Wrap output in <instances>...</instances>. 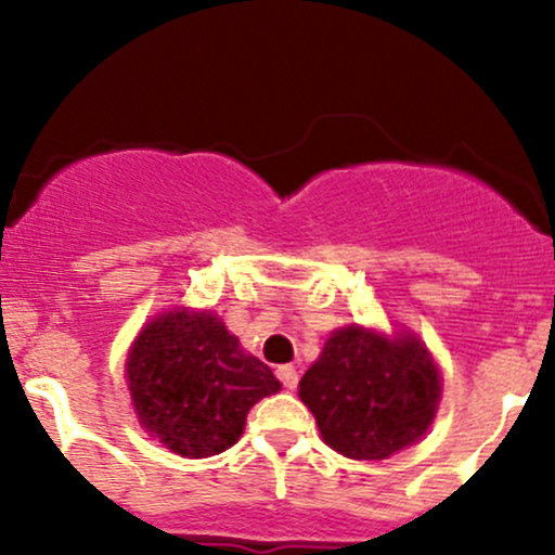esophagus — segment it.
Returning <instances> with one entry per match:
<instances>
[{
    "mask_svg": "<svg viewBox=\"0 0 555 555\" xmlns=\"http://www.w3.org/2000/svg\"><path fill=\"white\" fill-rule=\"evenodd\" d=\"M276 378L282 380V386L284 388H297V380H299V375H297V367L295 365H279L276 367Z\"/></svg>",
    "mask_w": 555,
    "mask_h": 555,
    "instance_id": "1",
    "label": "esophagus"
}]
</instances>
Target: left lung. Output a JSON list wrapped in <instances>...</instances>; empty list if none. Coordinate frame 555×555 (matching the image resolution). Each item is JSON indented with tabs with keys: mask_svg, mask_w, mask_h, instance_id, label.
<instances>
[{
	"mask_svg": "<svg viewBox=\"0 0 555 555\" xmlns=\"http://www.w3.org/2000/svg\"><path fill=\"white\" fill-rule=\"evenodd\" d=\"M441 378L412 336L386 341L360 326L334 331L299 380L323 441L349 460H386L428 430Z\"/></svg>",
	"mask_w": 555,
	"mask_h": 555,
	"instance_id": "left-lung-1",
	"label": "left lung"
}]
</instances>
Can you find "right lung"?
<instances>
[{"instance_id":"1","label":"right lung","mask_w":555,"mask_h":555,"mask_svg":"<svg viewBox=\"0 0 555 555\" xmlns=\"http://www.w3.org/2000/svg\"><path fill=\"white\" fill-rule=\"evenodd\" d=\"M127 384L140 423L190 460L237 443L250 406L279 391L271 367L211 313H167L140 331Z\"/></svg>"}]
</instances>
